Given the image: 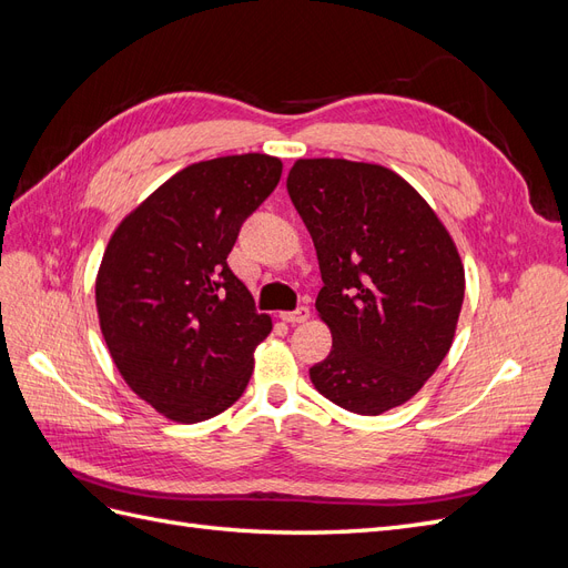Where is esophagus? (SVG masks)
<instances>
[{
	"label": "esophagus",
	"mask_w": 568,
	"mask_h": 568,
	"mask_svg": "<svg viewBox=\"0 0 568 568\" xmlns=\"http://www.w3.org/2000/svg\"><path fill=\"white\" fill-rule=\"evenodd\" d=\"M286 324H303V322H307L311 320V307H305V305H301V307H296V311H288V313H282L280 315Z\"/></svg>",
	"instance_id": "obj_1"
}]
</instances>
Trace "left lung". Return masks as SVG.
I'll return each instance as SVG.
<instances>
[{"mask_svg":"<svg viewBox=\"0 0 568 568\" xmlns=\"http://www.w3.org/2000/svg\"><path fill=\"white\" fill-rule=\"evenodd\" d=\"M288 196L317 251L320 320L332 353L311 369L315 388L357 415L415 398L457 332L464 265L448 227L390 168L298 159Z\"/></svg>","mask_w":568,"mask_h":568,"instance_id":"left-lung-1","label":"left lung"}]
</instances>
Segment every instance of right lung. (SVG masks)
I'll return each mask as SVG.
<instances>
[{
    "label": "right lung",
    "instance_id": "obj_1",
    "mask_svg": "<svg viewBox=\"0 0 568 568\" xmlns=\"http://www.w3.org/2000/svg\"><path fill=\"white\" fill-rule=\"evenodd\" d=\"M282 178L267 153L182 168L130 211L97 272L99 326L125 384L165 419L196 424L234 405L272 317L227 255Z\"/></svg>",
    "mask_w": 568,
    "mask_h": 568
}]
</instances>
